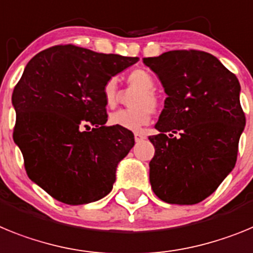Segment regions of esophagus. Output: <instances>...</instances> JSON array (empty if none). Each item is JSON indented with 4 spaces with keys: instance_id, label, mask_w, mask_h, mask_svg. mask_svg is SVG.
Listing matches in <instances>:
<instances>
[{
    "instance_id": "1",
    "label": "esophagus",
    "mask_w": 253,
    "mask_h": 253,
    "mask_svg": "<svg viewBox=\"0 0 253 253\" xmlns=\"http://www.w3.org/2000/svg\"><path fill=\"white\" fill-rule=\"evenodd\" d=\"M144 139H145V135H142V133H139V132L135 133V141L136 142L142 141V140H144Z\"/></svg>"
}]
</instances>
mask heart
<instances>
[{
    "label": "heart",
    "instance_id": "1",
    "mask_svg": "<svg viewBox=\"0 0 253 253\" xmlns=\"http://www.w3.org/2000/svg\"><path fill=\"white\" fill-rule=\"evenodd\" d=\"M129 87L139 90L131 100V109H121L109 116V124L128 131H140L149 124L153 116V109L158 107V96L154 93L155 83L151 75L145 70H133L127 76ZM103 98L108 108L117 104L118 93L116 79H109L103 86Z\"/></svg>",
    "mask_w": 253,
    "mask_h": 253
}]
</instances>
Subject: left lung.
<instances>
[{
  "mask_svg": "<svg viewBox=\"0 0 253 253\" xmlns=\"http://www.w3.org/2000/svg\"><path fill=\"white\" fill-rule=\"evenodd\" d=\"M168 96L149 137L154 193L168 204L201 203L237 162L246 117L236 75L203 50H169L144 58Z\"/></svg>",
  "mask_w": 253,
  "mask_h": 253,
  "instance_id": "left-lung-1",
  "label": "left lung"
}]
</instances>
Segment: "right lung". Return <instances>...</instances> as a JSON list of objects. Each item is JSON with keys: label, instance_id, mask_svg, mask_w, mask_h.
Instances as JSON below:
<instances>
[{"label": "right lung", "instance_id": "obj_1", "mask_svg": "<svg viewBox=\"0 0 253 253\" xmlns=\"http://www.w3.org/2000/svg\"><path fill=\"white\" fill-rule=\"evenodd\" d=\"M137 61L67 44L42 50L25 66L12 93L14 141L29 178L53 199L83 205L112 191L135 137L105 126L103 86Z\"/></svg>", "mask_w": 253, "mask_h": 253}]
</instances>
